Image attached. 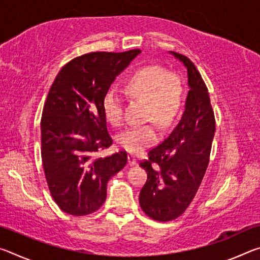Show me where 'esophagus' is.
Instances as JSON below:
<instances>
[{
    "instance_id": "1",
    "label": "esophagus",
    "mask_w": 260,
    "mask_h": 260,
    "mask_svg": "<svg viewBox=\"0 0 260 260\" xmlns=\"http://www.w3.org/2000/svg\"><path fill=\"white\" fill-rule=\"evenodd\" d=\"M136 162H138V159H136V157L134 155H128V165L129 166H134V165H136Z\"/></svg>"
}]
</instances>
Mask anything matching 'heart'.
<instances>
[{
  "mask_svg": "<svg viewBox=\"0 0 260 260\" xmlns=\"http://www.w3.org/2000/svg\"><path fill=\"white\" fill-rule=\"evenodd\" d=\"M129 93L148 103V118L160 126L170 125L181 105L182 88L179 78L158 67H146L136 71L127 82ZM107 119L119 125L124 114V98L116 87L110 88L103 100ZM157 132L151 125L126 127L118 135V143L125 150L138 153L155 142Z\"/></svg>",
  "mask_w": 260,
  "mask_h": 260,
  "instance_id": "1",
  "label": "heart"
}]
</instances>
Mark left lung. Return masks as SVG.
Wrapping results in <instances>:
<instances>
[{
	"mask_svg": "<svg viewBox=\"0 0 260 260\" xmlns=\"http://www.w3.org/2000/svg\"><path fill=\"white\" fill-rule=\"evenodd\" d=\"M187 69L188 94L181 119L171 134L140 162L148 180L140 192L143 212L157 221L181 215L195 197L209 165L215 121L200 72L186 56L170 51Z\"/></svg>",
	"mask_w": 260,
	"mask_h": 260,
	"instance_id": "obj_1",
	"label": "left lung"
}]
</instances>
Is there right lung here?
I'll return each instance as SVG.
<instances>
[{
  "mask_svg": "<svg viewBox=\"0 0 260 260\" xmlns=\"http://www.w3.org/2000/svg\"><path fill=\"white\" fill-rule=\"evenodd\" d=\"M141 52H90L63 67L48 93L41 119V158L48 187L61 211L86 215L107 199V184L127 164L126 151L107 157L104 96Z\"/></svg>",
  "mask_w": 260,
  "mask_h": 260,
  "instance_id": "1",
  "label": "right lung"
}]
</instances>
